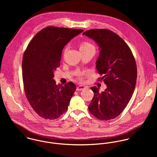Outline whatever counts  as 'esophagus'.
<instances>
[{
    "instance_id": "esophagus-1",
    "label": "esophagus",
    "mask_w": 157,
    "mask_h": 157,
    "mask_svg": "<svg viewBox=\"0 0 157 157\" xmlns=\"http://www.w3.org/2000/svg\"><path fill=\"white\" fill-rule=\"evenodd\" d=\"M85 89V86H82V85H80L78 86L77 88V91H80V90H82Z\"/></svg>"
}]
</instances>
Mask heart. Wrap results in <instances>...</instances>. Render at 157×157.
<instances>
[{
  "label": "heart",
  "instance_id": "obj_1",
  "mask_svg": "<svg viewBox=\"0 0 157 157\" xmlns=\"http://www.w3.org/2000/svg\"><path fill=\"white\" fill-rule=\"evenodd\" d=\"M94 48V47L92 44L88 42H83L80 45V49H88V48Z\"/></svg>",
  "mask_w": 157,
  "mask_h": 157
}]
</instances>
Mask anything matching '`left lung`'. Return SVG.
I'll use <instances>...</instances> for the list:
<instances>
[{
  "mask_svg": "<svg viewBox=\"0 0 157 157\" xmlns=\"http://www.w3.org/2000/svg\"><path fill=\"white\" fill-rule=\"evenodd\" d=\"M83 35L99 47L96 68L107 86L101 92L96 86L91 88L94 96L88 109L99 120H111L123 112L134 91L137 71L134 56L124 41L110 30L90 29Z\"/></svg>",
  "mask_w": 157,
  "mask_h": 157,
  "instance_id": "left-lung-1",
  "label": "left lung"
}]
</instances>
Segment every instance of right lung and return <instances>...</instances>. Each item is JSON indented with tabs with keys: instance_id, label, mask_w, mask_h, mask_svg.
Returning a JSON list of instances; mask_svg holds the SVG:
<instances>
[{
	"instance_id": "add662e5",
	"label": "right lung",
	"mask_w": 157,
	"mask_h": 157,
	"mask_svg": "<svg viewBox=\"0 0 157 157\" xmlns=\"http://www.w3.org/2000/svg\"><path fill=\"white\" fill-rule=\"evenodd\" d=\"M83 31L48 26L36 34L23 54L25 95L32 108L42 118L57 119L67 111L76 86L72 82L64 86L56 85L54 72L60 65L64 46Z\"/></svg>"
}]
</instances>
